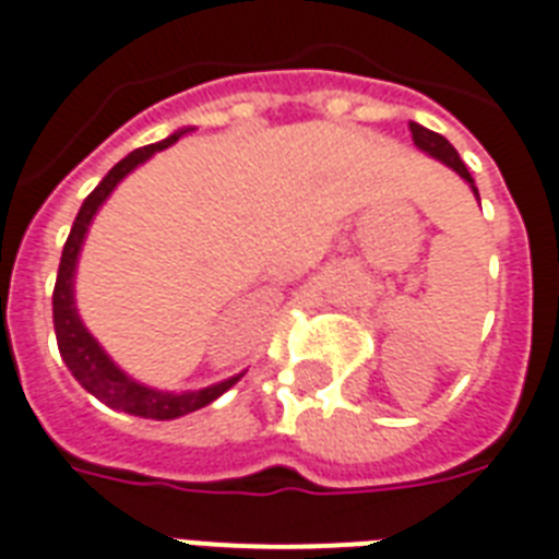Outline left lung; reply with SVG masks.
Returning <instances> with one entry per match:
<instances>
[{
	"instance_id": "1",
	"label": "left lung",
	"mask_w": 559,
	"mask_h": 559,
	"mask_svg": "<svg viewBox=\"0 0 559 559\" xmlns=\"http://www.w3.org/2000/svg\"><path fill=\"white\" fill-rule=\"evenodd\" d=\"M408 130H412V139H415L417 147H420L424 153H429V156H432V159H438V163L450 165V168H453V171H456V175L471 186V189H474V195H477V201H479V192H477V186H474V177H471V171L465 168V163L459 159L456 147H453V144L444 139V135H438V132L427 130V127H420V123H408Z\"/></svg>"
}]
</instances>
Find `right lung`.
Listing matches in <instances>:
<instances>
[{"label": "right lung", "mask_w": 559, "mask_h": 559, "mask_svg": "<svg viewBox=\"0 0 559 559\" xmlns=\"http://www.w3.org/2000/svg\"><path fill=\"white\" fill-rule=\"evenodd\" d=\"M189 130H177L175 135H168L163 142L147 144V147H139L132 151L130 156H123L121 163L111 168L109 175L103 177L100 186L91 192L85 201H82L80 213H76V222L70 227V237L64 242V251H61L59 263V278H56V290H52V322H56V341H59V353L68 364V370L73 373V379L94 394L97 400H103L106 406L121 408L127 415L151 417V420H175V417H183L189 412H198V408L210 406L213 400L225 394L227 388H234L239 382V376H230L225 382L210 384V388H198V391H156V388H147V384L135 382L130 376L123 373L118 364L111 361L106 349L100 343L91 337V332L82 325L80 313H76V299H73V278H76V263H80L82 242H85V234H88L91 218L97 216V210L103 206V201L111 195V189L121 183L123 177L130 175L132 168H139L142 163H147L153 153L165 151L168 144H175L180 135H186Z\"/></svg>", "instance_id": "obj_1"}]
</instances>
